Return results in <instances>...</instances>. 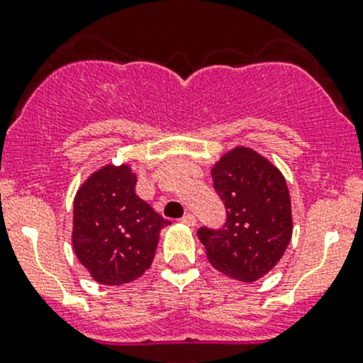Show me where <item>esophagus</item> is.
Instances as JSON below:
<instances>
[{"instance_id":"1","label":"esophagus","mask_w":363,"mask_h":363,"mask_svg":"<svg viewBox=\"0 0 363 363\" xmlns=\"http://www.w3.org/2000/svg\"><path fill=\"white\" fill-rule=\"evenodd\" d=\"M181 223H182V225H186V226H195L196 225V218L193 214H186L184 218L181 219Z\"/></svg>"}]
</instances>
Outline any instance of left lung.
I'll return each mask as SVG.
<instances>
[{"label": "left lung", "instance_id": "1", "mask_svg": "<svg viewBox=\"0 0 363 363\" xmlns=\"http://www.w3.org/2000/svg\"><path fill=\"white\" fill-rule=\"evenodd\" d=\"M214 191L225 205L221 226H200L211 265L251 283L281 259L291 239V202L281 172L247 147H237L212 168Z\"/></svg>", "mask_w": 363, "mask_h": 363}]
</instances>
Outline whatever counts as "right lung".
Listing matches in <instances>:
<instances>
[{"label": "right lung", "instance_id": "add662e5", "mask_svg": "<svg viewBox=\"0 0 363 363\" xmlns=\"http://www.w3.org/2000/svg\"><path fill=\"white\" fill-rule=\"evenodd\" d=\"M137 177L126 164L101 168L77 191L73 250L100 284L117 286L151 267L160 230L170 225L135 193Z\"/></svg>", "mask_w": 363, "mask_h": 363}]
</instances>
